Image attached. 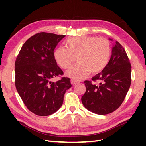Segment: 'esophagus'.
<instances>
[{
  "label": "esophagus",
  "mask_w": 146,
  "mask_h": 146,
  "mask_svg": "<svg viewBox=\"0 0 146 146\" xmlns=\"http://www.w3.org/2000/svg\"><path fill=\"white\" fill-rule=\"evenodd\" d=\"M71 84L74 85V84H75L77 83V81L75 80H74V79H71Z\"/></svg>",
  "instance_id": "1"
}]
</instances>
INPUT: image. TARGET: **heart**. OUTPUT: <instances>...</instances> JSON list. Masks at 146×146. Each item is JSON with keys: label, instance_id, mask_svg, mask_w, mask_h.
<instances>
[{"label": "heart", "instance_id": "heart-1", "mask_svg": "<svg viewBox=\"0 0 146 146\" xmlns=\"http://www.w3.org/2000/svg\"><path fill=\"white\" fill-rule=\"evenodd\" d=\"M67 48L58 47L54 51V57L58 66L68 69L77 58L78 63L66 72L75 80L86 77L89 73L96 74L102 71L110 61L111 45L107 39L97 36H81L68 39Z\"/></svg>", "mask_w": 146, "mask_h": 146}]
</instances>
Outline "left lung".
Returning a JSON list of instances; mask_svg holds the SVG:
<instances>
[{
	"instance_id": "obj_1",
	"label": "left lung",
	"mask_w": 146,
	"mask_h": 146,
	"mask_svg": "<svg viewBox=\"0 0 146 146\" xmlns=\"http://www.w3.org/2000/svg\"><path fill=\"white\" fill-rule=\"evenodd\" d=\"M131 75V66L126 52L116 41L107 66L92 78L94 82H100L99 84L84 81L86 90L81 98L83 105L98 115L115 111L122 104L130 88Z\"/></svg>"
}]
</instances>
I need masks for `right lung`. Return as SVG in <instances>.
<instances>
[{
  "label": "right lung",
  "mask_w": 146,
  "mask_h": 146,
  "mask_svg": "<svg viewBox=\"0 0 146 146\" xmlns=\"http://www.w3.org/2000/svg\"><path fill=\"white\" fill-rule=\"evenodd\" d=\"M66 35L38 33L23 44L15 64V86L27 108L38 116H48L62 105L70 78L51 79L63 75L54 57V50Z\"/></svg>",
  "instance_id": "right-lung-1"
}]
</instances>
